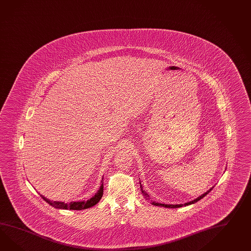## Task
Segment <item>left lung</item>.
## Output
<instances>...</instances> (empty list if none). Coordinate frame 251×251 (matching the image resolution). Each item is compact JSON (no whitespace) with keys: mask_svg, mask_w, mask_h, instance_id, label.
<instances>
[{"mask_svg":"<svg viewBox=\"0 0 251 251\" xmlns=\"http://www.w3.org/2000/svg\"><path fill=\"white\" fill-rule=\"evenodd\" d=\"M214 187H212L211 189H209V190L207 191V192H205L204 194H202L201 196H200V197H198L196 200H193L192 201L190 202H187V203H185V204H176V205H171V204H170V205H168V204H161V203H157L156 201H152L151 202V204L152 205H154V206H159V207H164V208H180V207H182V206H189V205H191V204H194V203H196V202L199 201H201V200L202 198H204L205 196L207 195V194H208L211 190H212V189H213ZM141 191H142V193H143V195L145 196V198H148L149 197V195H148L147 193L144 191V190H142V185L141 184Z\"/></svg>","mask_w":251,"mask_h":251,"instance_id":"obj_1","label":"left lung"}]
</instances>
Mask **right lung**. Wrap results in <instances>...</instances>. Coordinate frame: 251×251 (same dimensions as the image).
<instances>
[{"label":"right lung","mask_w":251,"mask_h":251,"mask_svg":"<svg viewBox=\"0 0 251 251\" xmlns=\"http://www.w3.org/2000/svg\"><path fill=\"white\" fill-rule=\"evenodd\" d=\"M103 195V182L101 179V184L100 187L99 189L98 192L91 198L90 200H88L87 201H72L70 203H65V202L61 201H51L48 199H46L45 197L42 196L43 200L50 204V206L54 207L56 208H61V209H74V210H81V209H86V208H92L94 205H96L101 199V197Z\"/></svg>","instance_id":"1"}]
</instances>
